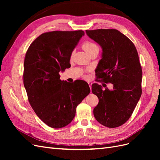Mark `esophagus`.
<instances>
[{
	"instance_id": "esophagus-1",
	"label": "esophagus",
	"mask_w": 160,
	"mask_h": 160,
	"mask_svg": "<svg viewBox=\"0 0 160 160\" xmlns=\"http://www.w3.org/2000/svg\"><path fill=\"white\" fill-rule=\"evenodd\" d=\"M88 84H89V88H90V89H91V85H92V83H91V82H88Z\"/></svg>"
}]
</instances>
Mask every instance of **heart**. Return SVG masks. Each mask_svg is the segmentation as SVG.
I'll use <instances>...</instances> for the list:
<instances>
[{
    "label": "heart",
    "instance_id": "heart-1",
    "mask_svg": "<svg viewBox=\"0 0 160 160\" xmlns=\"http://www.w3.org/2000/svg\"><path fill=\"white\" fill-rule=\"evenodd\" d=\"M82 47H83V50L88 53V54H90L93 51L95 50H99V47L94 42L91 41H85L83 45H82Z\"/></svg>",
    "mask_w": 160,
    "mask_h": 160
}]
</instances>
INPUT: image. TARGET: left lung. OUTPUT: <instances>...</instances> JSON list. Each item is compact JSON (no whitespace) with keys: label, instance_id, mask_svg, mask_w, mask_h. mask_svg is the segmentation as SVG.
<instances>
[{"label":"left lung","instance_id":"1","mask_svg":"<svg viewBox=\"0 0 160 160\" xmlns=\"http://www.w3.org/2000/svg\"><path fill=\"white\" fill-rule=\"evenodd\" d=\"M85 32L102 49L95 69L98 78L113 85L112 89L103 90L101 85H92V92L99 99L94 117L105 127H119L129 119L142 95V70L138 51L133 43L116 29Z\"/></svg>","mask_w":160,"mask_h":160}]
</instances>
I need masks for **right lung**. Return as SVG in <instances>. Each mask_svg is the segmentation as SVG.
I'll use <instances>...</instances> for the list:
<instances>
[{
    "instance_id": "1",
    "label": "right lung",
    "mask_w": 160,
    "mask_h": 160,
    "mask_svg": "<svg viewBox=\"0 0 160 160\" xmlns=\"http://www.w3.org/2000/svg\"><path fill=\"white\" fill-rule=\"evenodd\" d=\"M84 35L83 31L43 33L27 51L23 82L28 99L38 117L52 128L69 124L77 106L90 93L87 82L70 83L59 75L71 65L72 52Z\"/></svg>"
}]
</instances>
